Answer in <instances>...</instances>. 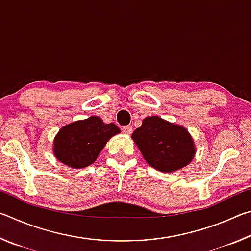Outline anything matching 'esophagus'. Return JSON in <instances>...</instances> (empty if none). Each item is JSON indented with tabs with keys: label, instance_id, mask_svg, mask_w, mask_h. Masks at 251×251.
<instances>
[{
	"label": "esophagus",
	"instance_id": "34e87169",
	"mask_svg": "<svg viewBox=\"0 0 251 251\" xmlns=\"http://www.w3.org/2000/svg\"><path fill=\"white\" fill-rule=\"evenodd\" d=\"M123 133H124L125 135H130L131 133H133V127L131 126H124L123 127Z\"/></svg>",
	"mask_w": 251,
	"mask_h": 251
}]
</instances>
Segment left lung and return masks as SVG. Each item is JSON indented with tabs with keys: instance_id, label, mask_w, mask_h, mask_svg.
Segmentation results:
<instances>
[{
	"instance_id": "obj_1",
	"label": "left lung",
	"mask_w": 251,
	"mask_h": 251,
	"mask_svg": "<svg viewBox=\"0 0 251 251\" xmlns=\"http://www.w3.org/2000/svg\"><path fill=\"white\" fill-rule=\"evenodd\" d=\"M131 138L147 164L163 173L186 167L196 155V146L189 131L159 116L144 118Z\"/></svg>"
}]
</instances>
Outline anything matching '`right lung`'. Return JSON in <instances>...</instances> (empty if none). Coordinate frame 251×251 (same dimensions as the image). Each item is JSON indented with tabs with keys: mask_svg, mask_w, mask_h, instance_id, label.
Wrapping results in <instances>:
<instances>
[{
	"mask_svg": "<svg viewBox=\"0 0 251 251\" xmlns=\"http://www.w3.org/2000/svg\"><path fill=\"white\" fill-rule=\"evenodd\" d=\"M121 133L114 124L91 116L63 126L53 142V154L66 166L78 169L92 165L113 136Z\"/></svg>",
	"mask_w": 251,
	"mask_h": 251,
	"instance_id": "1",
	"label": "right lung"
}]
</instances>
